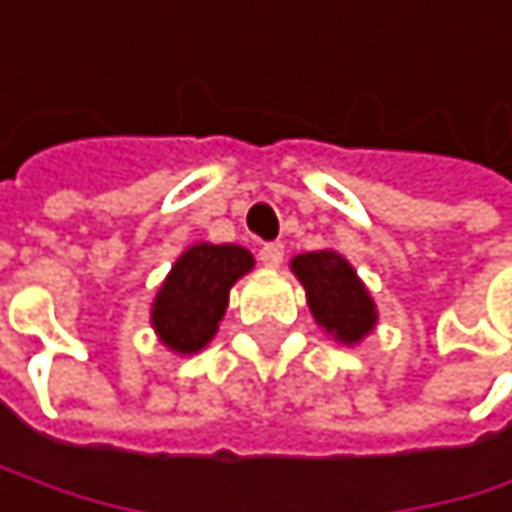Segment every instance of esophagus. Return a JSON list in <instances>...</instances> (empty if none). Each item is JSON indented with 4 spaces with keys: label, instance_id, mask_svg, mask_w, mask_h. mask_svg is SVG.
Here are the masks:
<instances>
[{
    "label": "esophagus",
    "instance_id": "34e87169",
    "mask_svg": "<svg viewBox=\"0 0 512 512\" xmlns=\"http://www.w3.org/2000/svg\"><path fill=\"white\" fill-rule=\"evenodd\" d=\"M282 258H285V245H282V242H267V245H261V261H264L267 267H279Z\"/></svg>",
    "mask_w": 512,
    "mask_h": 512
}]
</instances>
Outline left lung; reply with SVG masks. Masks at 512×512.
Wrapping results in <instances>:
<instances>
[{"mask_svg": "<svg viewBox=\"0 0 512 512\" xmlns=\"http://www.w3.org/2000/svg\"><path fill=\"white\" fill-rule=\"evenodd\" d=\"M291 270L303 282L309 309L327 334H334L340 343H358L373 331L376 306L349 261L337 251L297 254Z\"/></svg>", "mask_w": 512, "mask_h": 512, "instance_id": "obj_1", "label": "left lung"}]
</instances>
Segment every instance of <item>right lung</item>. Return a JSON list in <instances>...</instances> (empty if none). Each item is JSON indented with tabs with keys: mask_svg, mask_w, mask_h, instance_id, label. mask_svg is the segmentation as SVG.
Here are the masks:
<instances>
[{
	"mask_svg": "<svg viewBox=\"0 0 512 512\" xmlns=\"http://www.w3.org/2000/svg\"><path fill=\"white\" fill-rule=\"evenodd\" d=\"M251 264L254 258L239 245L200 242L188 248L175 261L151 309V324L160 340L181 355L200 352L218 331L233 282L245 276Z\"/></svg>",
	"mask_w": 512,
	"mask_h": 512,
	"instance_id": "add662e5",
	"label": "right lung"
}]
</instances>
